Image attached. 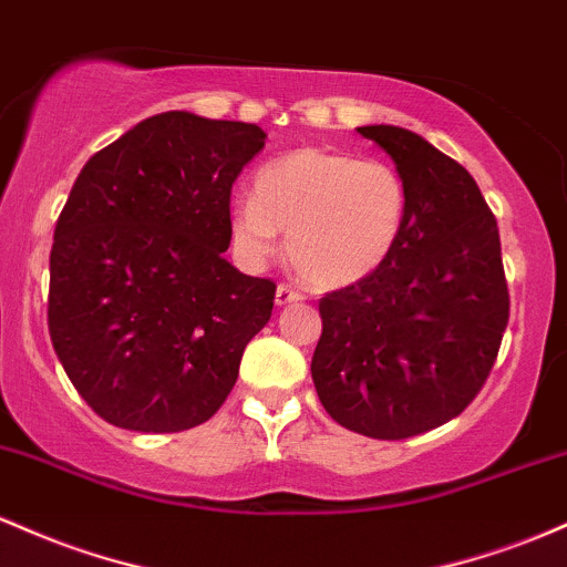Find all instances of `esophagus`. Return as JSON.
I'll list each match as a JSON object with an SVG mask.
<instances>
[{
  "mask_svg": "<svg viewBox=\"0 0 567 567\" xmlns=\"http://www.w3.org/2000/svg\"><path fill=\"white\" fill-rule=\"evenodd\" d=\"M302 300V295L300 291H295L291 289V286H278L276 289V305L278 308H284V305H291V302H300Z\"/></svg>",
  "mask_w": 567,
  "mask_h": 567,
  "instance_id": "34e87169",
  "label": "esophagus"
}]
</instances>
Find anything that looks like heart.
I'll return each mask as SVG.
<instances>
[{
  "mask_svg": "<svg viewBox=\"0 0 567 567\" xmlns=\"http://www.w3.org/2000/svg\"><path fill=\"white\" fill-rule=\"evenodd\" d=\"M410 212L404 176L383 161L305 146L265 163L251 195L230 206V238L246 265H265L289 233L286 254L318 289L364 281L402 238Z\"/></svg>",
  "mask_w": 567,
  "mask_h": 567,
  "instance_id": "b5f03b06",
  "label": "heart"
}]
</instances>
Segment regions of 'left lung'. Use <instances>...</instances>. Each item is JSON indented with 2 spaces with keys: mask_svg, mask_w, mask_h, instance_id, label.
I'll return each mask as SVG.
<instances>
[{
  "mask_svg": "<svg viewBox=\"0 0 567 567\" xmlns=\"http://www.w3.org/2000/svg\"><path fill=\"white\" fill-rule=\"evenodd\" d=\"M359 133L404 176L410 212L372 276L318 302L310 374L348 431L406 439L453 421L485 385L508 321L501 238L461 163L399 125Z\"/></svg>",
  "mask_w": 567,
  "mask_h": 567,
  "instance_id": "8db88e82",
  "label": "left lung"
}]
</instances>
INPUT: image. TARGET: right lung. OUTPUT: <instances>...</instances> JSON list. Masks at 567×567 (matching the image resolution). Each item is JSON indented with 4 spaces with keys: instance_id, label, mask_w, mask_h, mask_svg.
<instances>
[{
    "instance_id": "add662e5",
    "label": "right lung",
    "mask_w": 567,
    "mask_h": 567,
    "mask_svg": "<svg viewBox=\"0 0 567 567\" xmlns=\"http://www.w3.org/2000/svg\"><path fill=\"white\" fill-rule=\"evenodd\" d=\"M254 123L163 112L95 152L59 216L48 327L78 393L144 434L225 404L276 284L227 262L230 189L265 146Z\"/></svg>"
}]
</instances>
